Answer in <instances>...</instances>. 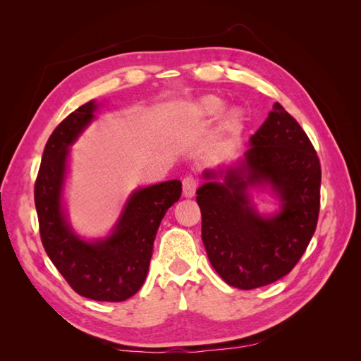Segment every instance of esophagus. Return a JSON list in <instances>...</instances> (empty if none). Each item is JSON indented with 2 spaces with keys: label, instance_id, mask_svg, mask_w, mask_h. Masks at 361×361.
Returning a JSON list of instances; mask_svg holds the SVG:
<instances>
[{
  "label": "esophagus",
  "instance_id": "esophagus-1",
  "mask_svg": "<svg viewBox=\"0 0 361 361\" xmlns=\"http://www.w3.org/2000/svg\"><path fill=\"white\" fill-rule=\"evenodd\" d=\"M197 188H198V181H197L195 176L188 175V176H185V178H183V195H185V197H188V198L194 197Z\"/></svg>",
  "mask_w": 361,
  "mask_h": 361
}]
</instances>
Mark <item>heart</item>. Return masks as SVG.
<instances>
[{
  "mask_svg": "<svg viewBox=\"0 0 361 361\" xmlns=\"http://www.w3.org/2000/svg\"><path fill=\"white\" fill-rule=\"evenodd\" d=\"M225 110L224 99L214 94L203 96L195 102L188 104L180 111V124L186 128H197L208 126L216 121ZM243 113L240 109L228 110L221 118L220 128L225 135H234L242 128Z\"/></svg>",
  "mask_w": 361,
  "mask_h": 361,
  "instance_id": "obj_1",
  "label": "heart"
}]
</instances>
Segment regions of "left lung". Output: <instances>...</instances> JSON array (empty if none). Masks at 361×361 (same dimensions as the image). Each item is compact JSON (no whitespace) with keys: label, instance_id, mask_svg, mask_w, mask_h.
<instances>
[{"label":"left lung","instance_id":"left-lung-1","mask_svg":"<svg viewBox=\"0 0 361 361\" xmlns=\"http://www.w3.org/2000/svg\"><path fill=\"white\" fill-rule=\"evenodd\" d=\"M197 190L209 262L231 287H264L288 274L317 229L321 166L310 140L281 104L250 137L235 164L204 171ZM268 187L281 203L264 216L249 189Z\"/></svg>","mask_w":361,"mask_h":361}]
</instances>
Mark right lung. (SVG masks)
Listing matches in <instances>:
<instances>
[{"label": "right lung", "mask_w": 361, "mask_h": 361, "mask_svg": "<svg viewBox=\"0 0 361 361\" xmlns=\"http://www.w3.org/2000/svg\"><path fill=\"white\" fill-rule=\"evenodd\" d=\"M97 106L96 101L83 104L54 130L44 145L34 197L46 255L75 293L94 301L121 302L144 283L159 224L180 200L181 181L136 189L106 237L85 240L75 234L63 206L68 158L71 145L94 121Z\"/></svg>", "instance_id": "1"}]
</instances>
